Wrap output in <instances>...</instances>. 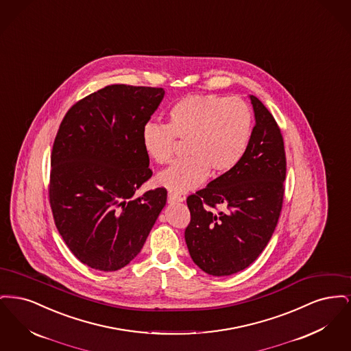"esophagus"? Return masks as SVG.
I'll use <instances>...</instances> for the list:
<instances>
[{
	"mask_svg": "<svg viewBox=\"0 0 351 351\" xmlns=\"http://www.w3.org/2000/svg\"><path fill=\"white\" fill-rule=\"evenodd\" d=\"M184 199L180 196V195H176V193H173V192H168V202H182Z\"/></svg>",
	"mask_w": 351,
	"mask_h": 351,
	"instance_id": "esophagus-1",
	"label": "esophagus"
}]
</instances>
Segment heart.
Here are the masks:
<instances>
[{
	"label": "heart",
	"mask_w": 351,
	"mask_h": 351,
	"mask_svg": "<svg viewBox=\"0 0 351 351\" xmlns=\"http://www.w3.org/2000/svg\"><path fill=\"white\" fill-rule=\"evenodd\" d=\"M168 125L147 122L142 145L158 165H167L176 138L188 141L186 155L160 172L158 183L171 192H189L204 183L210 171L222 175L238 166L247 150L252 128L250 106L241 99L216 95H193L175 102Z\"/></svg>",
	"instance_id": "obj_1"
}]
</instances>
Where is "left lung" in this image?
Segmentation results:
<instances>
[{"label":"left lung","instance_id":"left-lung-1","mask_svg":"<svg viewBox=\"0 0 351 351\" xmlns=\"http://www.w3.org/2000/svg\"><path fill=\"white\" fill-rule=\"evenodd\" d=\"M255 126L242 160L188 196L185 242L192 261L213 276L249 267L267 246L282 212L285 151L280 129L262 101L250 96ZM224 209L219 211L217 206Z\"/></svg>","mask_w":351,"mask_h":351}]
</instances>
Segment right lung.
<instances>
[{
  "instance_id": "1",
  "label": "right lung",
  "mask_w": 351,
  "mask_h": 351,
  "mask_svg": "<svg viewBox=\"0 0 351 351\" xmlns=\"http://www.w3.org/2000/svg\"><path fill=\"white\" fill-rule=\"evenodd\" d=\"M163 88L113 84L77 101L51 152V210L68 249L88 267L117 271L142 250L166 188L134 197L152 171L142 129Z\"/></svg>"
}]
</instances>
